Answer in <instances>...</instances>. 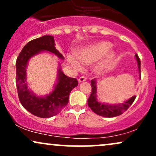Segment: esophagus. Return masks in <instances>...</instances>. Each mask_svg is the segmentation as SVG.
Returning <instances> with one entry per match:
<instances>
[{"mask_svg": "<svg viewBox=\"0 0 156 156\" xmlns=\"http://www.w3.org/2000/svg\"><path fill=\"white\" fill-rule=\"evenodd\" d=\"M78 82H79V83H82V82L86 81V80H87V78H86V77L81 76V77H80L79 78H78Z\"/></svg>", "mask_w": 156, "mask_h": 156, "instance_id": "obj_1", "label": "esophagus"}]
</instances>
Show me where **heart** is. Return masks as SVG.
<instances>
[{
    "mask_svg": "<svg viewBox=\"0 0 156 156\" xmlns=\"http://www.w3.org/2000/svg\"><path fill=\"white\" fill-rule=\"evenodd\" d=\"M112 44L108 42H99L82 48L78 52V57L82 63L91 64L102 58L101 62L98 65L97 69L102 70L112 63L116 57V53L111 50ZM69 62L77 69H81L80 62L75 56H69Z\"/></svg>",
    "mask_w": 156,
    "mask_h": 156,
    "instance_id": "obj_1",
    "label": "heart"
}]
</instances>
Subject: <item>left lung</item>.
Returning <instances> with one entry per match:
<instances>
[{"mask_svg":"<svg viewBox=\"0 0 156 156\" xmlns=\"http://www.w3.org/2000/svg\"><path fill=\"white\" fill-rule=\"evenodd\" d=\"M136 60L138 65V71L139 73V78L141 79L140 74V59L137 54L135 55ZM98 81L97 79L94 78L91 80V86H92V92L88 99V105L90 108L95 114L102 116L104 117H114L120 115L123 112H125L135 100L136 96L134 95L132 98H129L127 101H124V103H119V104H110V103H101L98 100V87H97Z\"/></svg>","mask_w":156,"mask_h":156,"instance_id":"left-lung-1","label":"left lung"}]
</instances>
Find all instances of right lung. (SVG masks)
<instances>
[{"label": "right lung", "instance_id": "right-lung-1", "mask_svg": "<svg viewBox=\"0 0 156 156\" xmlns=\"http://www.w3.org/2000/svg\"><path fill=\"white\" fill-rule=\"evenodd\" d=\"M55 45L54 38L51 35L33 39L24 46L16 61V84L20 101L28 112L41 118H49L58 114L67 105L71 91L78 83L76 78L64 74L58 63L56 81L49 94L39 96L28 87L26 69L32 57L42 52H48L60 59H64Z\"/></svg>", "mask_w": 156, "mask_h": 156}]
</instances>
